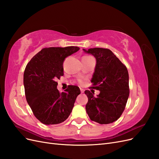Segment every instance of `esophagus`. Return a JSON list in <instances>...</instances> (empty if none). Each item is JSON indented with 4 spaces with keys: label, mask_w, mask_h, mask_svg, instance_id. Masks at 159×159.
I'll use <instances>...</instances> for the list:
<instances>
[{
    "label": "esophagus",
    "mask_w": 159,
    "mask_h": 159,
    "mask_svg": "<svg viewBox=\"0 0 159 159\" xmlns=\"http://www.w3.org/2000/svg\"><path fill=\"white\" fill-rule=\"evenodd\" d=\"M80 91H81V93H84V89L80 88Z\"/></svg>",
    "instance_id": "esophagus-1"
}]
</instances>
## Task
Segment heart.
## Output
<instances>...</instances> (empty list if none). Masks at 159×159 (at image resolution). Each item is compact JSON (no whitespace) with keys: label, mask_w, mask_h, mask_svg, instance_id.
<instances>
[{"label":"heart","mask_w":159,"mask_h":159,"mask_svg":"<svg viewBox=\"0 0 159 159\" xmlns=\"http://www.w3.org/2000/svg\"><path fill=\"white\" fill-rule=\"evenodd\" d=\"M84 57H91V56H84ZM78 82L80 85H83V84H84V80H82V79H78Z\"/></svg>","instance_id":"heart-1"}]
</instances>
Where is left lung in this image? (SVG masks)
I'll return each mask as SVG.
<instances>
[{"instance_id":"1","label":"left lung","mask_w":159,"mask_h":159,"mask_svg":"<svg viewBox=\"0 0 159 159\" xmlns=\"http://www.w3.org/2000/svg\"><path fill=\"white\" fill-rule=\"evenodd\" d=\"M84 50L97 61L90 88L100 91L96 98L90 91H85L88 98L86 112L91 121L102 125L111 123L121 117L129 95L127 67L109 49L94 48Z\"/></svg>"}]
</instances>
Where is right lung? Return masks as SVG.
<instances>
[{"label": "right lung", "mask_w": 159, "mask_h": 159, "mask_svg": "<svg viewBox=\"0 0 159 159\" xmlns=\"http://www.w3.org/2000/svg\"><path fill=\"white\" fill-rule=\"evenodd\" d=\"M79 50L77 46L45 48L26 66L24 72L26 99L34 116L43 124L55 125L66 121L81 93L76 85H68L65 92L60 93L56 81L64 75L66 57Z\"/></svg>", "instance_id": "obj_1"}]
</instances>
